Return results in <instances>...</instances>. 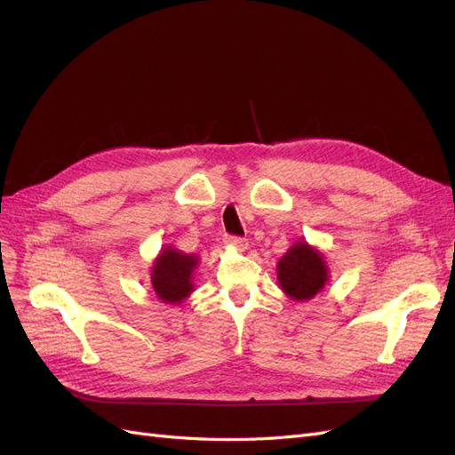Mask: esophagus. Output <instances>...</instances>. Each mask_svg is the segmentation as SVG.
Instances as JSON below:
<instances>
[{
  "mask_svg": "<svg viewBox=\"0 0 455 455\" xmlns=\"http://www.w3.org/2000/svg\"><path fill=\"white\" fill-rule=\"evenodd\" d=\"M231 244L241 252L246 249V246H249V243H246V239H243V237H231Z\"/></svg>",
  "mask_w": 455,
  "mask_h": 455,
  "instance_id": "obj_1",
  "label": "esophagus"
}]
</instances>
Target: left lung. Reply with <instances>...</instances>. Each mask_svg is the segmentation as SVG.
<instances>
[{
	"label": "left lung",
	"instance_id": "1",
	"mask_svg": "<svg viewBox=\"0 0 455 455\" xmlns=\"http://www.w3.org/2000/svg\"><path fill=\"white\" fill-rule=\"evenodd\" d=\"M277 279L288 298L296 301L311 299L328 281L324 256L306 241H298L279 259Z\"/></svg>",
	"mask_w": 455,
	"mask_h": 455
}]
</instances>
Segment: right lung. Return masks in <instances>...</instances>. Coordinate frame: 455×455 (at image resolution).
<instances>
[{
    "label": "right lung",
    "instance_id": "right-lung-1",
    "mask_svg": "<svg viewBox=\"0 0 455 455\" xmlns=\"http://www.w3.org/2000/svg\"><path fill=\"white\" fill-rule=\"evenodd\" d=\"M199 264V256L186 254L172 246H164L151 267V286L157 298L164 304H182L194 292V269Z\"/></svg>",
    "mask_w": 455,
    "mask_h": 455
}]
</instances>
